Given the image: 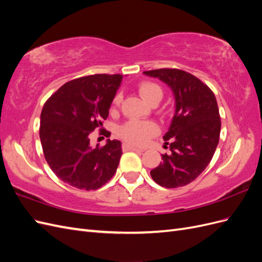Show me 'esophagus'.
Segmentation results:
<instances>
[{
  "mask_svg": "<svg viewBox=\"0 0 262 262\" xmlns=\"http://www.w3.org/2000/svg\"><path fill=\"white\" fill-rule=\"evenodd\" d=\"M122 149L124 150V152H126V150H134V152H143V149L138 148L136 146H132L130 144H123L122 145Z\"/></svg>",
  "mask_w": 262,
  "mask_h": 262,
  "instance_id": "34e87169",
  "label": "esophagus"
}]
</instances>
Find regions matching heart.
<instances>
[{
    "label": "heart",
    "mask_w": 262,
    "mask_h": 262,
    "mask_svg": "<svg viewBox=\"0 0 262 262\" xmlns=\"http://www.w3.org/2000/svg\"><path fill=\"white\" fill-rule=\"evenodd\" d=\"M138 92L148 104L153 105L163 97L162 87L155 82L144 81L138 85ZM120 102V95H117L113 101V108H116ZM158 133V126L152 121L132 120L124 123L119 129L120 136L126 143L133 145H144L150 138Z\"/></svg>",
    "instance_id": "heart-1"
}]
</instances>
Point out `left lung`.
Instances as JSON below:
<instances>
[{"instance_id": "1", "label": "left lung", "mask_w": 262, "mask_h": 262, "mask_svg": "<svg viewBox=\"0 0 262 262\" xmlns=\"http://www.w3.org/2000/svg\"><path fill=\"white\" fill-rule=\"evenodd\" d=\"M167 84L175 96L176 112L163 139L171 154L150 170L153 180L172 189L192 182L207 168L220 141L221 118L214 93L199 78L179 69L145 71Z\"/></svg>"}]
</instances>
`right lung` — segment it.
Wrapping results in <instances>:
<instances>
[{"mask_svg": "<svg viewBox=\"0 0 262 262\" xmlns=\"http://www.w3.org/2000/svg\"><path fill=\"white\" fill-rule=\"evenodd\" d=\"M121 74H94L62 85L45 102L39 136L47 163L59 179L81 190H97L113 178L122 155L121 142L92 147L90 134L109 115Z\"/></svg>", "mask_w": 262, "mask_h": 262, "instance_id": "right-lung-1", "label": "right lung"}]
</instances>
